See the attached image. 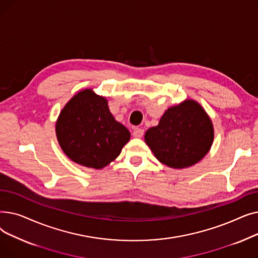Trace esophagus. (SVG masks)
I'll return each mask as SVG.
<instances>
[{
	"label": "esophagus",
	"instance_id": "esophagus-1",
	"mask_svg": "<svg viewBox=\"0 0 258 258\" xmlns=\"http://www.w3.org/2000/svg\"><path fill=\"white\" fill-rule=\"evenodd\" d=\"M143 134H144V131L142 128H140V127H134V130H133V136L135 138H141L143 136Z\"/></svg>",
	"mask_w": 258,
	"mask_h": 258
}]
</instances>
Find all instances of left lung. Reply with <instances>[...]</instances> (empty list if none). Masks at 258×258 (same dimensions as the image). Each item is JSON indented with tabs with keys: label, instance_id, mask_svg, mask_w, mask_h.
Here are the masks:
<instances>
[{
	"label": "left lung",
	"instance_id": "1",
	"mask_svg": "<svg viewBox=\"0 0 258 258\" xmlns=\"http://www.w3.org/2000/svg\"><path fill=\"white\" fill-rule=\"evenodd\" d=\"M213 137L212 122L204 108L186 99L169 107L159 124L146 131L144 140L161 163L181 169L204 158Z\"/></svg>",
	"mask_w": 258,
	"mask_h": 258
}]
</instances>
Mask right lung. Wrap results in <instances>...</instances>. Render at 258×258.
Wrapping results in <instances>:
<instances>
[{
    "mask_svg": "<svg viewBox=\"0 0 258 258\" xmlns=\"http://www.w3.org/2000/svg\"><path fill=\"white\" fill-rule=\"evenodd\" d=\"M55 132L68 157L95 169L110 164L131 138L128 130L108 110L107 100L91 89L80 91L64 105Z\"/></svg>",
    "mask_w": 258,
    "mask_h": 258,
    "instance_id": "1",
    "label": "right lung"
}]
</instances>
